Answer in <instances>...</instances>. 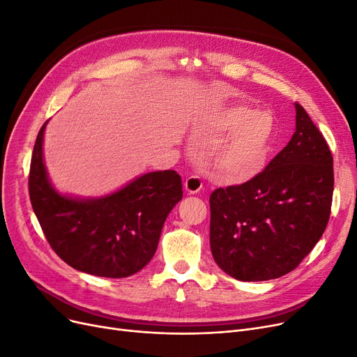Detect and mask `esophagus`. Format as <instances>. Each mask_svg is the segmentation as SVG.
<instances>
[{
	"instance_id": "34e87169",
	"label": "esophagus",
	"mask_w": 357,
	"mask_h": 357,
	"mask_svg": "<svg viewBox=\"0 0 357 357\" xmlns=\"http://www.w3.org/2000/svg\"><path fill=\"white\" fill-rule=\"evenodd\" d=\"M183 188H185V191L188 194H197L203 188V182L200 178L190 176V178H187L185 182H183Z\"/></svg>"
}]
</instances>
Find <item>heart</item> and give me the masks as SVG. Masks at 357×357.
<instances>
[{"label":"heart","instance_id":"obj_1","mask_svg":"<svg viewBox=\"0 0 357 357\" xmlns=\"http://www.w3.org/2000/svg\"><path fill=\"white\" fill-rule=\"evenodd\" d=\"M203 125L231 132L212 154V165L220 178L229 182L247 181L265 169L276 129L269 113L238 104L210 113Z\"/></svg>","mask_w":357,"mask_h":357}]
</instances>
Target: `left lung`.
I'll list each match as a JSON object with an SVG mask.
<instances>
[{"instance_id": "8db88e82", "label": "left lung", "mask_w": 357, "mask_h": 357, "mask_svg": "<svg viewBox=\"0 0 357 357\" xmlns=\"http://www.w3.org/2000/svg\"><path fill=\"white\" fill-rule=\"evenodd\" d=\"M296 132L266 169L210 195V248L238 281H268L296 269L321 240L331 212L333 154L300 104Z\"/></svg>"}]
</instances>
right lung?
I'll list each match as a JSON object with an SVG mask.
<instances>
[{
    "instance_id": "obj_1",
    "label": "right lung",
    "mask_w": 357,
    "mask_h": 357,
    "mask_svg": "<svg viewBox=\"0 0 357 357\" xmlns=\"http://www.w3.org/2000/svg\"><path fill=\"white\" fill-rule=\"evenodd\" d=\"M32 153L29 195L33 212L57 256L76 271L126 278L153 259L167 215L182 200L175 170L149 172L107 195L73 197L51 183L44 132Z\"/></svg>"
}]
</instances>
